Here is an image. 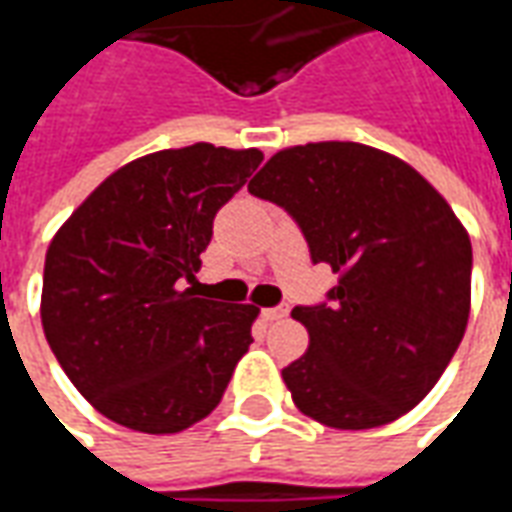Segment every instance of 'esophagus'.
<instances>
[{
    "label": "esophagus",
    "instance_id": "obj_1",
    "mask_svg": "<svg viewBox=\"0 0 512 512\" xmlns=\"http://www.w3.org/2000/svg\"><path fill=\"white\" fill-rule=\"evenodd\" d=\"M286 317H289V303H281V306L275 308H264V320L267 322L286 320Z\"/></svg>",
    "mask_w": 512,
    "mask_h": 512
}]
</instances>
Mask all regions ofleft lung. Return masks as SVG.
Returning <instances> with one entry per match:
<instances>
[{"label": "left lung", "instance_id": "obj_1", "mask_svg": "<svg viewBox=\"0 0 512 512\" xmlns=\"http://www.w3.org/2000/svg\"><path fill=\"white\" fill-rule=\"evenodd\" d=\"M248 190L284 206L311 262L339 275L325 303L292 311L308 331V350L281 372L297 408L336 430L416 408L471 306V239L441 192L408 162L342 140L278 151Z\"/></svg>", "mask_w": 512, "mask_h": 512}]
</instances>
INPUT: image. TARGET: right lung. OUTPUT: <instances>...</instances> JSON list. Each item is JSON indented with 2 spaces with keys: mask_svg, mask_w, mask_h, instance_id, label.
<instances>
[{
  "mask_svg": "<svg viewBox=\"0 0 512 512\" xmlns=\"http://www.w3.org/2000/svg\"><path fill=\"white\" fill-rule=\"evenodd\" d=\"M259 148L195 143L123 165L46 250L41 322L79 394L112 422L168 436L215 411L259 308L181 289Z\"/></svg>",
  "mask_w": 512,
  "mask_h": 512,
  "instance_id": "add662e5",
  "label": "right lung"
}]
</instances>
